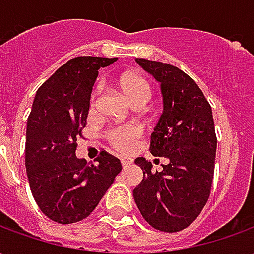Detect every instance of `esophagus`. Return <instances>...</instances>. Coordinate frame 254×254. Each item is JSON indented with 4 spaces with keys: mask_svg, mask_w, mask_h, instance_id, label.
Segmentation results:
<instances>
[{
    "mask_svg": "<svg viewBox=\"0 0 254 254\" xmlns=\"http://www.w3.org/2000/svg\"><path fill=\"white\" fill-rule=\"evenodd\" d=\"M121 163L124 167H127V166H129L132 163V160L129 159V158H121Z\"/></svg>",
    "mask_w": 254,
    "mask_h": 254,
    "instance_id": "esophagus-1",
    "label": "esophagus"
}]
</instances>
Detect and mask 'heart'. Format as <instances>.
<instances>
[{
	"mask_svg": "<svg viewBox=\"0 0 254 254\" xmlns=\"http://www.w3.org/2000/svg\"><path fill=\"white\" fill-rule=\"evenodd\" d=\"M120 88L125 94L127 99L136 105L138 102H148L151 98V87L148 81L138 74L134 73H125L120 78ZM98 89L95 91L92 96V106L96 103L98 98ZM141 127L134 124H127V125H120V127H111L107 132V140L114 148L120 151H127L132 148V145L137 138L141 136Z\"/></svg>",
	"mask_w": 254,
	"mask_h": 254,
	"instance_id": "1",
	"label": "heart"
}]
</instances>
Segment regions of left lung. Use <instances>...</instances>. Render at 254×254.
<instances>
[{"label":"left lung","mask_w":254,"mask_h":254,"mask_svg":"<svg viewBox=\"0 0 254 254\" xmlns=\"http://www.w3.org/2000/svg\"><path fill=\"white\" fill-rule=\"evenodd\" d=\"M136 61L160 83L163 113L151 134L149 151L169 162L152 173L151 162L134 160L143 181L133 189V197L149 226L177 233L194 222L209 197L216 154L212 109L181 69L144 58Z\"/></svg>","instance_id":"obj_1"}]
</instances>
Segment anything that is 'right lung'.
<instances>
[{
    "label": "right lung",
    "mask_w": 254,
    "mask_h": 254,
    "mask_svg": "<svg viewBox=\"0 0 254 254\" xmlns=\"http://www.w3.org/2000/svg\"><path fill=\"white\" fill-rule=\"evenodd\" d=\"M114 61L69 60L42 84L32 103L25 138L27 177L38 207L57 223L87 218L122 170L120 159L106 151L96 163L76 156L98 70Z\"/></svg>",
    "instance_id": "1"
}]
</instances>
